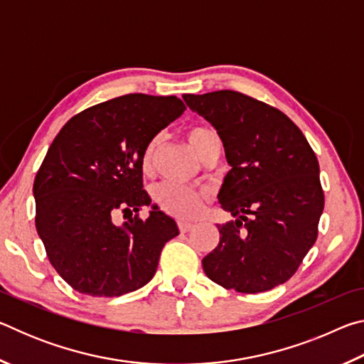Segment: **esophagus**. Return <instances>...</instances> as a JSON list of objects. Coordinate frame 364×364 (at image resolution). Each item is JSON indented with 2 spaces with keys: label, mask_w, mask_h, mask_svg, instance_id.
Listing matches in <instances>:
<instances>
[{
  "label": "esophagus",
  "mask_w": 364,
  "mask_h": 364,
  "mask_svg": "<svg viewBox=\"0 0 364 364\" xmlns=\"http://www.w3.org/2000/svg\"><path fill=\"white\" fill-rule=\"evenodd\" d=\"M193 226H194V225L189 223V221H180V223H178V228H180L181 232H188Z\"/></svg>",
  "instance_id": "1"
}]
</instances>
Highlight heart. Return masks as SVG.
I'll list each match as a JSON object with an SVG mask.
<instances>
[{
	"mask_svg": "<svg viewBox=\"0 0 364 364\" xmlns=\"http://www.w3.org/2000/svg\"><path fill=\"white\" fill-rule=\"evenodd\" d=\"M188 141L193 146V149L197 152L202 160L215 147H220V136L218 133L212 130V128L204 125L191 127L188 130ZM162 134H156L143 152V170L149 173L154 167V160H156L157 151L162 146ZM154 197H156L157 205L178 218H191L200 210L204 202L208 199V193L204 189H194L186 186H178L173 183H162L160 186L154 191Z\"/></svg>",
	"mask_w": 364,
	"mask_h": 364,
	"instance_id": "1",
	"label": "heart"
}]
</instances>
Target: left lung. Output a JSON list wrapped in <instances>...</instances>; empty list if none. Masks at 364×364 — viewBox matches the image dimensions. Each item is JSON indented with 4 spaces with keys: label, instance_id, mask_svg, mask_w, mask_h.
Listing matches in <instances>:
<instances>
[{
    "label": "left lung",
    "instance_id": "1",
    "mask_svg": "<svg viewBox=\"0 0 364 364\" xmlns=\"http://www.w3.org/2000/svg\"><path fill=\"white\" fill-rule=\"evenodd\" d=\"M183 97L215 127L231 165L218 200L237 220L218 225L205 274L242 294L284 284L318 237L324 193L316 154L284 112L255 97L232 90Z\"/></svg>",
    "mask_w": 364,
    "mask_h": 364
}]
</instances>
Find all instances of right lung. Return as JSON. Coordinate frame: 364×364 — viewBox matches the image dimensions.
Segmentation results:
<instances>
[{"label": "right lung", "instance_id": "1", "mask_svg": "<svg viewBox=\"0 0 364 364\" xmlns=\"http://www.w3.org/2000/svg\"><path fill=\"white\" fill-rule=\"evenodd\" d=\"M176 96L132 93L73 115L49 146L35 176V225L49 262L80 294L119 297L156 274L160 254L180 234L143 189L147 143L180 117ZM134 213L122 225L115 213Z\"/></svg>", "mask_w": 364, "mask_h": 364}]
</instances>
